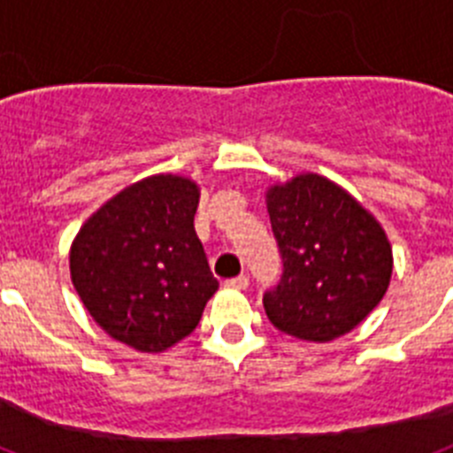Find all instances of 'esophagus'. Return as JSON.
<instances>
[{
  "label": "esophagus",
  "mask_w": 453,
  "mask_h": 453,
  "mask_svg": "<svg viewBox=\"0 0 453 453\" xmlns=\"http://www.w3.org/2000/svg\"><path fill=\"white\" fill-rule=\"evenodd\" d=\"M224 286L234 288V290H245V288L250 286V279H247V274H240V276H234V279H226Z\"/></svg>",
  "instance_id": "obj_1"
}]
</instances>
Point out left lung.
Here are the masks:
<instances>
[{"label": "left lung", "mask_w": 453, "mask_h": 453, "mask_svg": "<svg viewBox=\"0 0 453 453\" xmlns=\"http://www.w3.org/2000/svg\"><path fill=\"white\" fill-rule=\"evenodd\" d=\"M267 213L283 261L263 306L276 329L329 342L349 334L390 286L392 247L374 215L319 174L267 190Z\"/></svg>", "instance_id": "obj_1"}]
</instances>
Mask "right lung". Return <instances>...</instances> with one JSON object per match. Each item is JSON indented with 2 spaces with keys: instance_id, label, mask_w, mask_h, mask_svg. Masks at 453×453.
I'll return each mask as SVG.
<instances>
[{
  "instance_id": "1",
  "label": "right lung",
  "mask_w": 453,
  "mask_h": 453,
  "mask_svg": "<svg viewBox=\"0 0 453 453\" xmlns=\"http://www.w3.org/2000/svg\"><path fill=\"white\" fill-rule=\"evenodd\" d=\"M197 203V183L154 174L108 199L79 229L72 283L111 338L158 354L195 331L219 286L195 234Z\"/></svg>"
}]
</instances>
